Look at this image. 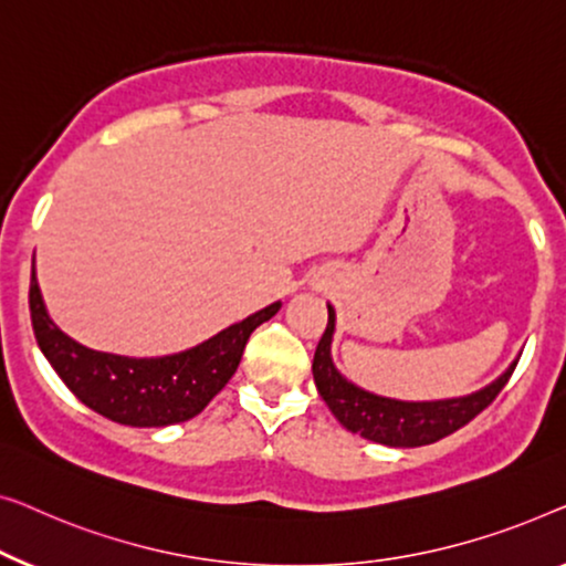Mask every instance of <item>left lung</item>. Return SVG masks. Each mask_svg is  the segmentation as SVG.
Here are the masks:
<instances>
[{
  "mask_svg": "<svg viewBox=\"0 0 566 566\" xmlns=\"http://www.w3.org/2000/svg\"><path fill=\"white\" fill-rule=\"evenodd\" d=\"M333 333H336V310L328 305V328H325L313 359L317 392L346 431L361 436L366 441L392 446V449H416V446L436 443L443 436L459 431L495 400L521 359L518 356L495 381L472 395L423 402L395 400V397L374 395L369 389L354 385L336 369L331 356Z\"/></svg>",
  "mask_w": 566,
  "mask_h": 566,
  "instance_id": "8db88e82",
  "label": "left lung"
}]
</instances>
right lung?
<instances>
[{
    "mask_svg": "<svg viewBox=\"0 0 566 566\" xmlns=\"http://www.w3.org/2000/svg\"><path fill=\"white\" fill-rule=\"evenodd\" d=\"M280 307L282 302H272L187 352L135 359L94 352L66 336L48 315L35 266L30 276V317L45 359L86 408L133 428H164L200 416L235 374L251 333Z\"/></svg>",
    "mask_w": 566,
    "mask_h": 566,
    "instance_id": "1",
    "label": "right lung"
}]
</instances>
